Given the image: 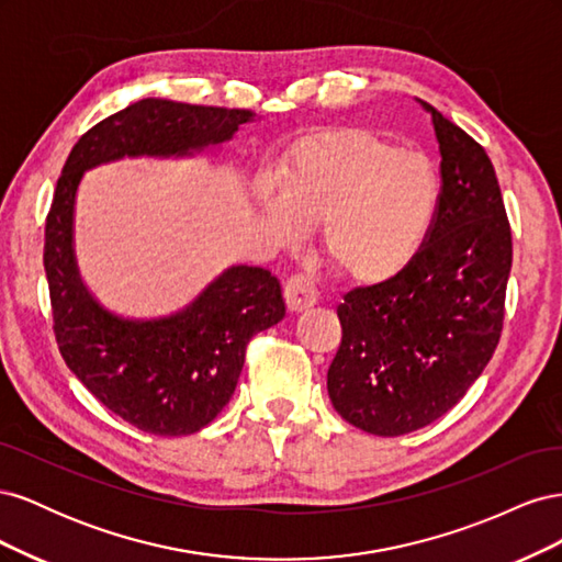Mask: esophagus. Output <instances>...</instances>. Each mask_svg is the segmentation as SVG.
<instances>
[{"label":"esophagus","instance_id":"obj_1","mask_svg":"<svg viewBox=\"0 0 562 562\" xmlns=\"http://www.w3.org/2000/svg\"><path fill=\"white\" fill-rule=\"evenodd\" d=\"M283 297H285V304H288V310H291V312L310 310V307H314L316 300H318L314 283L304 274H293L291 279L285 281Z\"/></svg>","mask_w":562,"mask_h":562}]
</instances>
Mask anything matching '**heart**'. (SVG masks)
I'll use <instances>...</instances> for the list:
<instances>
[{
	"mask_svg": "<svg viewBox=\"0 0 562 562\" xmlns=\"http://www.w3.org/2000/svg\"><path fill=\"white\" fill-rule=\"evenodd\" d=\"M260 201L283 241L323 227V255L339 279H396L429 239L443 199L436 166L368 128H323L297 143L281 190L265 180Z\"/></svg>",
	"mask_w": 562,
	"mask_h": 562,
	"instance_id": "obj_1",
	"label": "heart"
}]
</instances>
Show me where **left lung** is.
Listing matches in <instances>:
<instances>
[{"label": "left lung", "mask_w": 562, "mask_h": 562, "mask_svg": "<svg viewBox=\"0 0 562 562\" xmlns=\"http://www.w3.org/2000/svg\"><path fill=\"white\" fill-rule=\"evenodd\" d=\"M443 199L429 239L396 279L353 288L337 307L328 368L339 417L375 436L427 427L467 394L499 345L512 225L485 149L429 103Z\"/></svg>", "instance_id": "8db88e82"}]
</instances>
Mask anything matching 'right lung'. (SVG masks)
I'll list each match as a JSON object with an SVG mask.
<instances>
[{
    "label": "right lung",
    "mask_w": 562,
    "mask_h": 562,
    "mask_svg": "<svg viewBox=\"0 0 562 562\" xmlns=\"http://www.w3.org/2000/svg\"><path fill=\"white\" fill-rule=\"evenodd\" d=\"M255 112L145 98L89 128L72 147L46 215L44 269L54 333L79 382L116 417L164 438L190 436L229 403L252 335L285 316L265 267H229L190 307L128 321L100 307L81 283L75 196L89 168L122 157H184L229 140Z\"/></svg>",
    "instance_id": "obj_1"
}]
</instances>
